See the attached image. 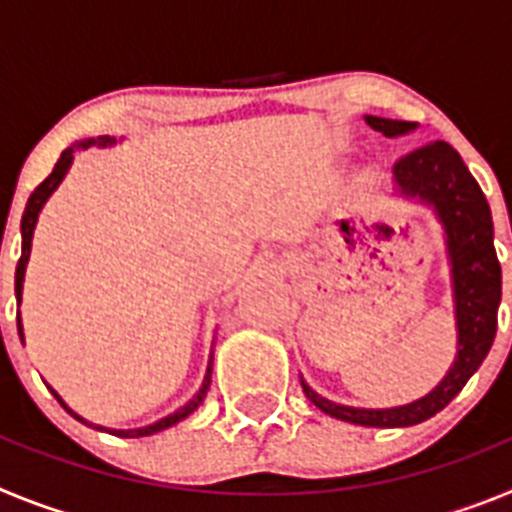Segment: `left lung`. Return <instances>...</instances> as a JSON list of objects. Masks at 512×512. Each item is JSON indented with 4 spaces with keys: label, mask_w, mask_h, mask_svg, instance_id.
I'll return each mask as SVG.
<instances>
[{
    "label": "left lung",
    "mask_w": 512,
    "mask_h": 512,
    "mask_svg": "<svg viewBox=\"0 0 512 512\" xmlns=\"http://www.w3.org/2000/svg\"><path fill=\"white\" fill-rule=\"evenodd\" d=\"M366 125L387 138L418 133V122L364 117ZM395 189L400 197L433 207L446 230L456 310V359L446 377L420 400L387 410L338 405L302 382L307 400L325 415L372 428H405L423 423L443 410L485 361L497 330V307L503 297V274L492 241V212L459 153L446 140L415 146L395 164Z\"/></svg>",
    "instance_id": "8db88e82"
}]
</instances>
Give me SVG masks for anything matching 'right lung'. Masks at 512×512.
I'll return each mask as SVG.
<instances>
[{
	"instance_id": "right-lung-1",
	"label": "right lung",
	"mask_w": 512,
	"mask_h": 512,
	"mask_svg": "<svg viewBox=\"0 0 512 512\" xmlns=\"http://www.w3.org/2000/svg\"><path fill=\"white\" fill-rule=\"evenodd\" d=\"M92 146H99V148L115 146V138H110V135H99V138L79 140L76 146L66 148V151L61 153V158H58V164L53 166L51 176H48L45 182H40L38 187H35V192L30 194V200H27L25 212H22V223H20L22 256H20V261H17V271H15V297H17V302H22V282H25V266H27V259H30V246H33V230H35V223H38L40 210H43V205H45V202H48V197H51V194L56 192L58 184L63 182V176H66V171L71 169V161H74V151H76V148H92ZM17 333H20V341L25 343V333H22L20 312H17ZM210 377H212V356H210V364H207V374H205V379H202L200 392H197V395H194L192 400L187 402V405H182V408L176 410V413H171V415H166V418H161V420H158V423L146 425V428H130V431H115V428H102V425L87 423V420L81 418V415H76L74 410H71L69 405H66V402L61 400V395H58L56 390H51V392H53V395H56V400L61 402L63 410H69V413L74 415L76 420H81V423L92 425V428H97V431L115 433V436H120V438H140V436H151V433L164 431V428H169V425H176V423H179V420H184V418H187V415H192L194 410H197L202 405V400H205L207 390H210Z\"/></svg>"
}]
</instances>
